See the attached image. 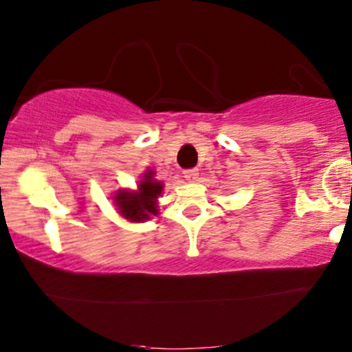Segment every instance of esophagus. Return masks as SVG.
I'll use <instances>...</instances> for the list:
<instances>
[{
    "label": "esophagus",
    "instance_id": "1",
    "mask_svg": "<svg viewBox=\"0 0 352 352\" xmlns=\"http://www.w3.org/2000/svg\"><path fill=\"white\" fill-rule=\"evenodd\" d=\"M184 177L188 182H195L199 179V170H197V168H187V170L184 172Z\"/></svg>",
    "mask_w": 352,
    "mask_h": 352
}]
</instances>
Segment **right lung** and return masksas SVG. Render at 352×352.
<instances>
[{
    "label": "right lung",
    "mask_w": 352,
    "mask_h": 352,
    "mask_svg": "<svg viewBox=\"0 0 352 352\" xmlns=\"http://www.w3.org/2000/svg\"><path fill=\"white\" fill-rule=\"evenodd\" d=\"M164 185L153 180V172H145L137 192H119L116 204L120 213L132 221L148 220L151 215H157V197L162 193Z\"/></svg>",
    "instance_id": "obj_1"
}]
</instances>
